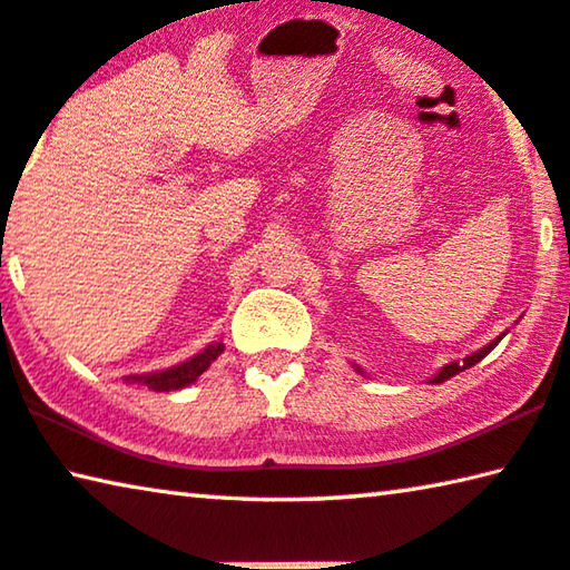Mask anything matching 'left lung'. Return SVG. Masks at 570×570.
Instances as JSON below:
<instances>
[{
	"instance_id": "left-lung-1",
	"label": "left lung",
	"mask_w": 570,
	"mask_h": 570,
	"mask_svg": "<svg viewBox=\"0 0 570 570\" xmlns=\"http://www.w3.org/2000/svg\"><path fill=\"white\" fill-rule=\"evenodd\" d=\"M504 334H507V331H504ZM504 334H499L494 341H489V344H487V346H481L479 352L469 354V356H463L461 362H449V364H443L441 370H438V372H435L428 382H431V384H441V382H445V380H451V376H456L459 372L469 370V366H474V364H476V362H481V358H484L489 352H492V348L499 344V341H502V336H504ZM352 366H354V370H356L358 374H364V376H366V372L362 370V366H358V364H352Z\"/></svg>"
}]
</instances>
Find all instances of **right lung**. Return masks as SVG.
I'll return each instance as SVG.
<instances>
[{"label": "right lung", "mask_w": 570, "mask_h": 570, "mask_svg": "<svg viewBox=\"0 0 570 570\" xmlns=\"http://www.w3.org/2000/svg\"><path fill=\"white\" fill-rule=\"evenodd\" d=\"M222 354H224V344L222 341H214V344H208L204 352L194 354L190 358H186V362L173 364V366H168V370L147 372V374H127L125 382L145 384L147 390H155V392L183 390V387H188V384H194L198 376L204 374Z\"/></svg>", "instance_id": "add662e5"}]
</instances>
